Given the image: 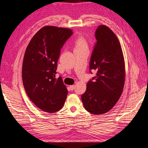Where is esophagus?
<instances>
[{"instance_id": "1", "label": "esophagus", "mask_w": 148, "mask_h": 148, "mask_svg": "<svg viewBox=\"0 0 148 148\" xmlns=\"http://www.w3.org/2000/svg\"><path fill=\"white\" fill-rule=\"evenodd\" d=\"M70 88L71 91H73V89H75V86L74 85H71V86H70Z\"/></svg>"}]
</instances>
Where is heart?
Returning a JSON list of instances; mask_svg holds the SVG:
<instances>
[{"label":"heart","instance_id":"obj_1","mask_svg":"<svg viewBox=\"0 0 148 148\" xmlns=\"http://www.w3.org/2000/svg\"><path fill=\"white\" fill-rule=\"evenodd\" d=\"M75 49L88 48V44L85 38L82 36H79L75 42Z\"/></svg>","mask_w":148,"mask_h":148}]
</instances>
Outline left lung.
I'll return each instance as SVG.
<instances>
[{
  "label": "left lung",
  "mask_w": 148,
  "mask_h": 148,
  "mask_svg": "<svg viewBox=\"0 0 148 148\" xmlns=\"http://www.w3.org/2000/svg\"><path fill=\"white\" fill-rule=\"evenodd\" d=\"M97 40L91 57L89 69L96 76L87 83L82 95L83 106L89 112L100 115L115 105L122 95L125 78V61L120 42L115 33L106 25L95 32Z\"/></svg>",
  "instance_id": "obj_1"
}]
</instances>
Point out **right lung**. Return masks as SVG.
Returning a JSON list of instances; mask_svg holds the SVG:
<instances>
[{
	"label": "right lung",
	"mask_w": 148,
	"mask_h": 148,
	"mask_svg": "<svg viewBox=\"0 0 148 148\" xmlns=\"http://www.w3.org/2000/svg\"><path fill=\"white\" fill-rule=\"evenodd\" d=\"M72 34L69 28L44 26L26 47L22 66L23 86L31 101L46 112L60 110L68 95L62 77H55L60 50Z\"/></svg>",
	"instance_id": "right-lung-1"
}]
</instances>
